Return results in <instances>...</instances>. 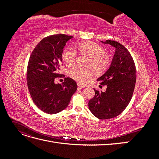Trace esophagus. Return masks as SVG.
Masks as SVG:
<instances>
[{
	"instance_id": "34e87169",
	"label": "esophagus",
	"mask_w": 159,
	"mask_h": 159,
	"mask_svg": "<svg viewBox=\"0 0 159 159\" xmlns=\"http://www.w3.org/2000/svg\"><path fill=\"white\" fill-rule=\"evenodd\" d=\"M85 88V85H81V84H78V89H82V88Z\"/></svg>"
}]
</instances>
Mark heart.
Returning <instances> with one entry per match:
<instances>
[{
  "instance_id": "b5f03b06",
  "label": "heart",
  "mask_w": 159,
  "mask_h": 159,
  "mask_svg": "<svg viewBox=\"0 0 159 159\" xmlns=\"http://www.w3.org/2000/svg\"><path fill=\"white\" fill-rule=\"evenodd\" d=\"M77 50L81 55L89 57L88 66L96 72L100 73L108 68L111 61L110 56L107 52H104L100 45L93 42H84L80 43L77 46ZM61 57L64 63L70 66L76 60L77 53L72 48L67 47L63 50ZM69 75L78 83L85 84L93 76V72L87 68L74 66L69 70Z\"/></svg>"
}]
</instances>
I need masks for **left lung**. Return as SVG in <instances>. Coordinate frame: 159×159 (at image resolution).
Listing matches in <instances>:
<instances>
[{
    "instance_id": "1",
    "label": "left lung",
    "mask_w": 159,
    "mask_h": 159,
    "mask_svg": "<svg viewBox=\"0 0 159 159\" xmlns=\"http://www.w3.org/2000/svg\"><path fill=\"white\" fill-rule=\"evenodd\" d=\"M103 44L115 47V52L109 68L97 80L107 85L105 92L94 89V97L89 100L90 111L100 119L118 116L127 107L133 96L137 71L133 57L120 43L107 40Z\"/></svg>"
}]
</instances>
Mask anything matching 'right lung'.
I'll return each instance as SVG.
<instances>
[{"instance_id": "1", "label": "right lung", "mask_w": 159, "mask_h": 159, "mask_svg": "<svg viewBox=\"0 0 159 159\" xmlns=\"http://www.w3.org/2000/svg\"><path fill=\"white\" fill-rule=\"evenodd\" d=\"M73 36L63 34L47 36L38 43L28 61L26 80L33 102L42 111L54 114L66 109L78 85L70 78L62 84L54 80L62 64V52L66 44Z\"/></svg>"}]
</instances>
